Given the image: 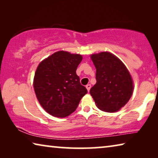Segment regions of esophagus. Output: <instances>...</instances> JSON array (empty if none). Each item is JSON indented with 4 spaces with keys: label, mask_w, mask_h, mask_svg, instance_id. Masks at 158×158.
<instances>
[{
    "label": "esophagus",
    "mask_w": 158,
    "mask_h": 158,
    "mask_svg": "<svg viewBox=\"0 0 158 158\" xmlns=\"http://www.w3.org/2000/svg\"><path fill=\"white\" fill-rule=\"evenodd\" d=\"M85 87H86V89H87V90H88V91L89 92V90H90V88H91V85H90V84H87L86 85H85Z\"/></svg>",
    "instance_id": "esophagus-1"
}]
</instances>
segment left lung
<instances>
[{
	"label": "left lung",
	"mask_w": 158,
	"mask_h": 158,
	"mask_svg": "<svg viewBox=\"0 0 158 158\" xmlns=\"http://www.w3.org/2000/svg\"><path fill=\"white\" fill-rule=\"evenodd\" d=\"M96 68V84L90 90L98 108L116 112L126 105L133 92V81L126 67L110 52L91 55Z\"/></svg>",
	"instance_id": "left-lung-1"
}]
</instances>
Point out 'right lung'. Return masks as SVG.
Segmentation results:
<instances>
[{"label":"right lung","mask_w":158,"mask_h":158,"mask_svg":"<svg viewBox=\"0 0 158 158\" xmlns=\"http://www.w3.org/2000/svg\"><path fill=\"white\" fill-rule=\"evenodd\" d=\"M81 60V55L60 51L39 64L33 87L37 100L47 113L56 117L68 116L87 93L76 73Z\"/></svg>","instance_id":"1"}]
</instances>
